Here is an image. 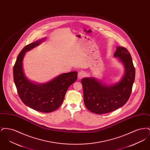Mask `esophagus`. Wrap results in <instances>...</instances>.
<instances>
[{"instance_id":"1","label":"esophagus","mask_w":150,"mask_h":150,"mask_svg":"<svg viewBox=\"0 0 150 150\" xmlns=\"http://www.w3.org/2000/svg\"><path fill=\"white\" fill-rule=\"evenodd\" d=\"M85 76V74L83 71H80L78 72V78L79 79H81L83 78V77H84Z\"/></svg>"}]
</instances>
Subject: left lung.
Wrapping results in <instances>:
<instances>
[{
  "label": "left lung",
  "mask_w": 150,
  "mask_h": 150,
  "mask_svg": "<svg viewBox=\"0 0 150 150\" xmlns=\"http://www.w3.org/2000/svg\"><path fill=\"white\" fill-rule=\"evenodd\" d=\"M114 56L119 57L125 67V74L119 83L107 86L94 78L81 80L84 104L97 114L108 113L124 106L132 91L136 70L130 53L125 48L117 47Z\"/></svg>",
  "instance_id": "left-lung-1"
}]
</instances>
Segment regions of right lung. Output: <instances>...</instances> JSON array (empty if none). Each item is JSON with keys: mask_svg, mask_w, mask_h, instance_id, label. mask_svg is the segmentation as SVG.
Returning <instances> with one entry per match:
<instances>
[{"mask_svg": "<svg viewBox=\"0 0 150 150\" xmlns=\"http://www.w3.org/2000/svg\"><path fill=\"white\" fill-rule=\"evenodd\" d=\"M42 42L38 40L31 43L22 50L13 66V79L18 96L25 105L40 112H50L61 105L67 89L77 80L78 72L61 74L43 84H35L29 81L23 71V58L25 52L39 45Z\"/></svg>", "mask_w": 150, "mask_h": 150, "instance_id": "obj_1", "label": "right lung"}]
</instances>
